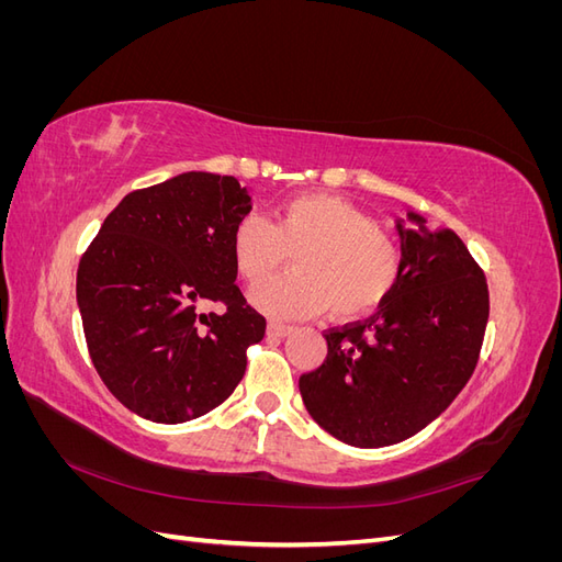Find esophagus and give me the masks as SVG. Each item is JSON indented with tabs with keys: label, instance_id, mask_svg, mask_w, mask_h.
<instances>
[{
	"label": "esophagus",
	"instance_id": "1",
	"mask_svg": "<svg viewBox=\"0 0 562 562\" xmlns=\"http://www.w3.org/2000/svg\"><path fill=\"white\" fill-rule=\"evenodd\" d=\"M291 333H293V326H288V323H279V321L267 323V335H271V337H285Z\"/></svg>",
	"mask_w": 562,
	"mask_h": 562
}]
</instances>
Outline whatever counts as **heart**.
Segmentation results:
<instances>
[{"label": "heart", "mask_w": 562, "mask_h": 562, "mask_svg": "<svg viewBox=\"0 0 562 562\" xmlns=\"http://www.w3.org/2000/svg\"><path fill=\"white\" fill-rule=\"evenodd\" d=\"M295 272L270 280L290 252ZM232 255L252 288L255 307L274 316H316L333 310L339 318L361 316L394 293L403 274L401 244L378 227V220L349 199L304 194L269 220L246 213L234 227Z\"/></svg>", "instance_id": "heart-1"}]
</instances>
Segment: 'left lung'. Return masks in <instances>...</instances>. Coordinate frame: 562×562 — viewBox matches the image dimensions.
Wrapping results in <instances>:
<instances>
[{
	"label": "left lung",
	"instance_id": "8db88e82",
	"mask_svg": "<svg viewBox=\"0 0 562 562\" xmlns=\"http://www.w3.org/2000/svg\"><path fill=\"white\" fill-rule=\"evenodd\" d=\"M403 274L366 321L326 333L328 356L300 378L318 427L353 448L401 443L431 424L479 363L490 316L483 269L452 229L396 223Z\"/></svg>",
	"mask_w": 562,
	"mask_h": 562
}]
</instances>
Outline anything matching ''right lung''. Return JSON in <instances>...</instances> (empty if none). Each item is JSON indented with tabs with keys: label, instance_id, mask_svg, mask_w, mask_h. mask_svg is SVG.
<instances>
[{
	"label": "right lung",
	"instance_id": "right-lung-1",
	"mask_svg": "<svg viewBox=\"0 0 562 562\" xmlns=\"http://www.w3.org/2000/svg\"><path fill=\"white\" fill-rule=\"evenodd\" d=\"M246 187L203 171L135 190L81 255L77 304L100 380L128 411L180 424L211 413L246 372L265 316L236 285L232 234ZM215 301L220 313L203 315Z\"/></svg>",
	"mask_w": 562,
	"mask_h": 562
}]
</instances>
